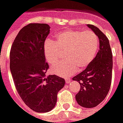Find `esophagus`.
<instances>
[{"instance_id":"34e87169","label":"esophagus","mask_w":123,"mask_h":123,"mask_svg":"<svg viewBox=\"0 0 123 123\" xmlns=\"http://www.w3.org/2000/svg\"><path fill=\"white\" fill-rule=\"evenodd\" d=\"M70 79H66V83H67V84H68V83H70Z\"/></svg>"}]
</instances>
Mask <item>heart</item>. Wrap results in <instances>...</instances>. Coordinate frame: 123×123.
Here are the masks:
<instances>
[{
	"mask_svg": "<svg viewBox=\"0 0 123 123\" xmlns=\"http://www.w3.org/2000/svg\"><path fill=\"white\" fill-rule=\"evenodd\" d=\"M99 40L91 30H65L55 36V42L47 40L43 47L44 57L50 64L60 59V51H65L66 60L55 63L51 67L52 73L63 77L70 76L76 70L85 69L98 53Z\"/></svg>",
	"mask_w": 123,
	"mask_h": 123,
	"instance_id": "obj_1",
	"label": "heart"
}]
</instances>
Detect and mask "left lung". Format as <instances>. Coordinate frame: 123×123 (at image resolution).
I'll use <instances>...</instances> for the list:
<instances>
[{
	"label": "left lung",
	"mask_w": 123,
	"mask_h": 123,
	"mask_svg": "<svg viewBox=\"0 0 123 123\" xmlns=\"http://www.w3.org/2000/svg\"><path fill=\"white\" fill-rule=\"evenodd\" d=\"M98 36L99 49L93 62L80 74L73 77L78 81L80 89L76 100L84 108H91L99 105L109 92L112 72V53L109 40L96 26L87 24Z\"/></svg>",
	"instance_id": "obj_1"
}]
</instances>
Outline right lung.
<instances>
[{
  "label": "right lung",
  "instance_id": "add662e5",
  "mask_svg": "<svg viewBox=\"0 0 123 123\" xmlns=\"http://www.w3.org/2000/svg\"><path fill=\"white\" fill-rule=\"evenodd\" d=\"M46 24H29L19 32L10 51V69L21 99L37 112H47L55 106L65 80L45 74L49 68L43 47L49 34Z\"/></svg>",
  "mask_w": 123,
  "mask_h": 123
}]
</instances>
